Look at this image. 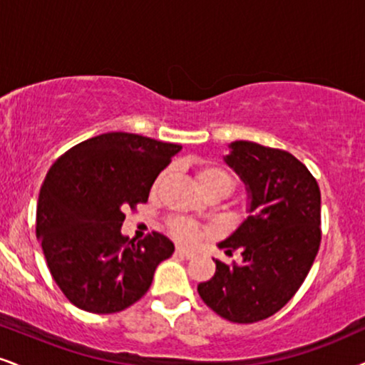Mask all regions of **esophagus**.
I'll return each instance as SVG.
<instances>
[{
  "label": "esophagus",
  "instance_id": "obj_1",
  "mask_svg": "<svg viewBox=\"0 0 365 365\" xmlns=\"http://www.w3.org/2000/svg\"><path fill=\"white\" fill-rule=\"evenodd\" d=\"M175 254L178 255H181V257H184V259H195L196 257V254L195 252H190V250H186V249H182V247H178V249H175Z\"/></svg>",
  "mask_w": 365,
  "mask_h": 365
}]
</instances>
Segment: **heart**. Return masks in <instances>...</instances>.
I'll list each match as a JSON object with an SVG mask.
<instances>
[{"instance_id":"1","label":"heart","mask_w":365,"mask_h":365,"mask_svg":"<svg viewBox=\"0 0 365 365\" xmlns=\"http://www.w3.org/2000/svg\"><path fill=\"white\" fill-rule=\"evenodd\" d=\"M165 173L157 175L154 182V190L160 186V182L164 181ZM196 181L200 184L201 190L205 191V195H220V196H228L235 187V178L227 168L218 164H201L196 170ZM169 233L175 240L181 242L184 245H195L201 238L206 235V228L201 227L200 223H196L195 220L184 218V217H175L170 218L168 223Z\"/></svg>"}]
</instances>
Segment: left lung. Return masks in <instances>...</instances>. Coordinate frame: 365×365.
<instances>
[{
  "mask_svg": "<svg viewBox=\"0 0 365 365\" xmlns=\"http://www.w3.org/2000/svg\"><path fill=\"white\" fill-rule=\"evenodd\" d=\"M225 157L249 191V217L220 249L242 252V264L215 260L217 272L197 284L206 307L233 323L272 317L307 279L322 242L317 179L289 152L237 140Z\"/></svg>",
  "mask_w": 365,
  "mask_h": 365,
  "instance_id": "left-lung-1",
  "label": "left lung"
}]
</instances>
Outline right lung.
I'll return each instance as SVG.
<instances>
[{
	"mask_svg": "<svg viewBox=\"0 0 365 365\" xmlns=\"http://www.w3.org/2000/svg\"><path fill=\"white\" fill-rule=\"evenodd\" d=\"M181 148L111 132L69 148L48 169L35 228L48 271L74 307L98 314L132 307L173 255L168 237L152 232L135 244L120 228L123 211L147 203L155 178Z\"/></svg>",
	"mask_w": 365,
	"mask_h": 365,
	"instance_id": "right-lung-1",
	"label": "right lung"
}]
</instances>
